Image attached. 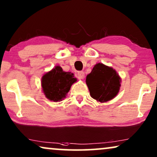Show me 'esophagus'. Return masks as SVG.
Instances as JSON below:
<instances>
[{
    "mask_svg": "<svg viewBox=\"0 0 157 157\" xmlns=\"http://www.w3.org/2000/svg\"><path fill=\"white\" fill-rule=\"evenodd\" d=\"M77 77L79 80H83L85 78V73L82 71H80L77 73Z\"/></svg>",
    "mask_w": 157,
    "mask_h": 157,
    "instance_id": "obj_1",
    "label": "esophagus"
}]
</instances>
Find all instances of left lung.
<instances>
[{"mask_svg":"<svg viewBox=\"0 0 157 157\" xmlns=\"http://www.w3.org/2000/svg\"><path fill=\"white\" fill-rule=\"evenodd\" d=\"M121 82L116 71L102 63L96 64L86 77L90 96L100 103L109 101L118 95Z\"/></svg>","mask_w":157,"mask_h":157,"instance_id":"left-lung-1","label":"left lung"}]
</instances>
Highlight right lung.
Listing matches in <instances>:
<instances>
[{"instance_id":"obj_1","label":"right lung","mask_w":157,"mask_h":157,"mask_svg":"<svg viewBox=\"0 0 157 157\" xmlns=\"http://www.w3.org/2000/svg\"><path fill=\"white\" fill-rule=\"evenodd\" d=\"M76 81L73 73L64 72L61 67L56 66L43 75L41 87L46 98L58 102L66 97L72 85Z\"/></svg>"}]
</instances>
